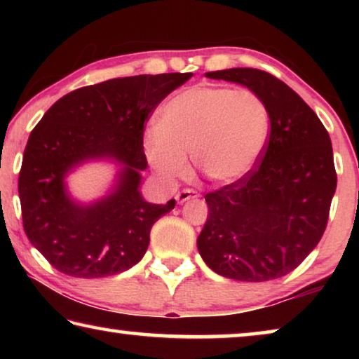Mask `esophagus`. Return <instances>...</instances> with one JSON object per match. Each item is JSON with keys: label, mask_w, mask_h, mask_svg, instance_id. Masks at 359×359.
I'll return each mask as SVG.
<instances>
[{"label": "esophagus", "mask_w": 359, "mask_h": 359, "mask_svg": "<svg viewBox=\"0 0 359 359\" xmlns=\"http://www.w3.org/2000/svg\"><path fill=\"white\" fill-rule=\"evenodd\" d=\"M196 198H199V194L194 190H182L175 194V201H177V204H184L185 201H188V199H196Z\"/></svg>", "instance_id": "obj_1"}]
</instances>
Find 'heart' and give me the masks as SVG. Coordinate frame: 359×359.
<instances>
[{"label":"heart","instance_id":"1","mask_svg":"<svg viewBox=\"0 0 359 359\" xmlns=\"http://www.w3.org/2000/svg\"><path fill=\"white\" fill-rule=\"evenodd\" d=\"M269 137L266 102L252 90L198 85L163 106L144 135L150 166L166 184L185 175L187 156L212 184L231 185L258 165Z\"/></svg>","mask_w":359,"mask_h":359}]
</instances>
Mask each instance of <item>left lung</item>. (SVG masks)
Listing matches in <instances>:
<instances>
[{
  "label": "left lung",
  "mask_w": 359,
  "mask_h": 359,
  "mask_svg": "<svg viewBox=\"0 0 359 359\" xmlns=\"http://www.w3.org/2000/svg\"><path fill=\"white\" fill-rule=\"evenodd\" d=\"M205 77L259 95L271 133L247 177L204 196L209 215L198 236L199 255L223 277L274 280L296 269L326 229L337 185L330 135L301 96L269 72L231 68Z\"/></svg>",
  "instance_id": "left-lung-1"
}]
</instances>
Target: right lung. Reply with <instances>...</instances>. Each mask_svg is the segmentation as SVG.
<instances>
[{
	"label": "right lung",
	"instance_id": "obj_1",
	"mask_svg": "<svg viewBox=\"0 0 359 359\" xmlns=\"http://www.w3.org/2000/svg\"><path fill=\"white\" fill-rule=\"evenodd\" d=\"M191 76L141 74L77 88L34 126L19 174L23 229L55 269L98 278L142 259L154 223L175 205L147 203L139 190L147 168L144 123ZM90 161H111L119 171L106 197L85 205L70 196L65 179Z\"/></svg>",
	"mask_w": 359,
	"mask_h": 359
}]
</instances>
